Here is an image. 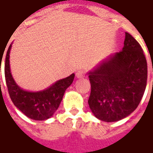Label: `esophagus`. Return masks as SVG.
<instances>
[{
    "label": "esophagus",
    "instance_id": "1",
    "mask_svg": "<svg viewBox=\"0 0 153 153\" xmlns=\"http://www.w3.org/2000/svg\"><path fill=\"white\" fill-rule=\"evenodd\" d=\"M76 78H78V79L83 78V77L85 76L84 71H83L82 70H79V71H76Z\"/></svg>",
    "mask_w": 153,
    "mask_h": 153
}]
</instances>
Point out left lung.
Instances as JSON below:
<instances>
[{"label": "left lung", "mask_w": 153, "mask_h": 153, "mask_svg": "<svg viewBox=\"0 0 153 153\" xmlns=\"http://www.w3.org/2000/svg\"><path fill=\"white\" fill-rule=\"evenodd\" d=\"M88 76L93 114L107 123L125 118L137 108L146 86L147 63L140 45L125 32L123 50L105 58Z\"/></svg>", "instance_id": "1"}]
</instances>
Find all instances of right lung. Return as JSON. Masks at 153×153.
I'll return each mask as SVG.
<instances>
[{
  "label": "right lung",
  "instance_id": "obj_1",
  "mask_svg": "<svg viewBox=\"0 0 153 153\" xmlns=\"http://www.w3.org/2000/svg\"><path fill=\"white\" fill-rule=\"evenodd\" d=\"M9 46L5 61V78L10 98L14 105L29 118L33 120H47L53 117L59 108L64 94L73 82L75 74L58 80L54 83L41 91L25 90L16 83L10 68Z\"/></svg>",
  "mask_w": 153,
  "mask_h": 153
}]
</instances>
